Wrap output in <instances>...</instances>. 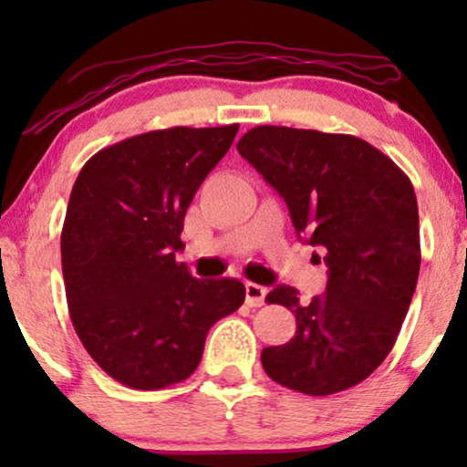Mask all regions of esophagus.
<instances>
[{
    "label": "esophagus",
    "instance_id": "1",
    "mask_svg": "<svg viewBox=\"0 0 467 467\" xmlns=\"http://www.w3.org/2000/svg\"><path fill=\"white\" fill-rule=\"evenodd\" d=\"M244 291H246V304L248 306H253V308H257V306H264L265 296H267L265 286H261L257 283H246Z\"/></svg>",
    "mask_w": 467,
    "mask_h": 467
}]
</instances>
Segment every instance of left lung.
Listing matches in <instances>:
<instances>
[{
  "label": "left lung",
  "instance_id": "obj_1",
  "mask_svg": "<svg viewBox=\"0 0 467 467\" xmlns=\"http://www.w3.org/2000/svg\"><path fill=\"white\" fill-rule=\"evenodd\" d=\"M238 152L278 191L299 240L321 248L329 267L327 289L308 304L286 285L267 293V304L296 315L297 329L264 348L265 374L317 398L359 385L391 353L417 286L410 178L347 133L259 125L240 138Z\"/></svg>",
  "mask_w": 467,
  "mask_h": 467
}]
</instances>
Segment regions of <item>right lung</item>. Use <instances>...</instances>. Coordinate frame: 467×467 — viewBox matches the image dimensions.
Wrapping results in <instances>:
<instances>
[{
  "label": "right lung",
  "instance_id": "add662e5",
  "mask_svg": "<svg viewBox=\"0 0 467 467\" xmlns=\"http://www.w3.org/2000/svg\"><path fill=\"white\" fill-rule=\"evenodd\" d=\"M235 133L238 123L140 133L95 152L76 178L61 232L69 318L120 385L189 379L210 327L244 302L240 280L193 278L176 261L189 203Z\"/></svg>",
  "mask_w": 467,
  "mask_h": 467
}]
</instances>
